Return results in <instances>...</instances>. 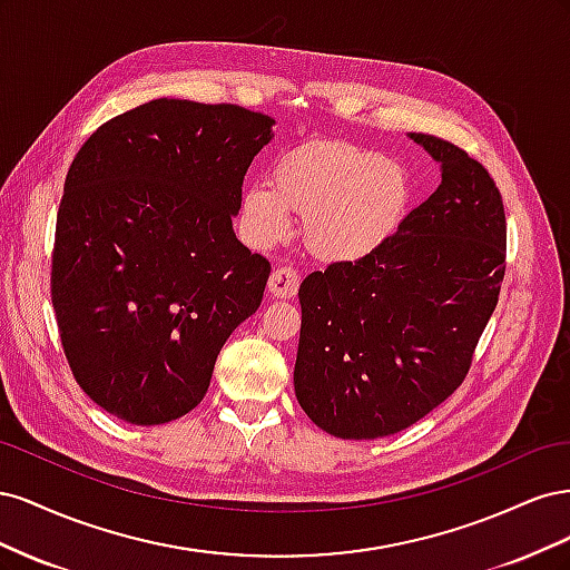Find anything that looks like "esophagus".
I'll return each instance as SVG.
<instances>
[{
    "label": "esophagus",
    "mask_w": 570,
    "mask_h": 570,
    "mask_svg": "<svg viewBox=\"0 0 570 570\" xmlns=\"http://www.w3.org/2000/svg\"><path fill=\"white\" fill-rule=\"evenodd\" d=\"M299 289V273L292 266H278L271 273L268 292L273 297H295Z\"/></svg>",
    "instance_id": "esophagus-1"
}]
</instances>
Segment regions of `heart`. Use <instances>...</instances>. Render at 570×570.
<instances>
[{
  "instance_id": "1",
  "label": "heart",
  "mask_w": 570,
  "mask_h": 570,
  "mask_svg": "<svg viewBox=\"0 0 570 570\" xmlns=\"http://www.w3.org/2000/svg\"><path fill=\"white\" fill-rule=\"evenodd\" d=\"M406 170L383 154L347 142H308L273 166V185L245 189L243 220L256 245L292 230V209L306 214V243L327 262H356L402 228L411 209Z\"/></svg>"
}]
</instances>
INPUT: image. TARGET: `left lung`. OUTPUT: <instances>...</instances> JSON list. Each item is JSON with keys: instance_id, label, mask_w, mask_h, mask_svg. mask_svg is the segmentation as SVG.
Returning a JSON list of instances; mask_svg holds the SVG:
<instances>
[{"instance_id": "8db88e82", "label": "left lung", "mask_w": 570, "mask_h": 570, "mask_svg": "<svg viewBox=\"0 0 570 570\" xmlns=\"http://www.w3.org/2000/svg\"><path fill=\"white\" fill-rule=\"evenodd\" d=\"M442 183L383 247L335 262L299 287L295 392L342 440L421 421L469 375L507 271V216L488 168L435 135L411 132Z\"/></svg>"}]
</instances>
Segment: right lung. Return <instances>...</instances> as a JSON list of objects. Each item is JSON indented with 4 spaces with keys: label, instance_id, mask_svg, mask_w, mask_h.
I'll list each match as a JSON object with an SVG mask.
<instances>
[{
    "label": "right lung",
    "instance_id": "add662e5",
    "mask_svg": "<svg viewBox=\"0 0 570 570\" xmlns=\"http://www.w3.org/2000/svg\"><path fill=\"white\" fill-rule=\"evenodd\" d=\"M275 120L154 99L99 126L68 168L51 304L82 392L135 425L193 411L216 356L264 297L268 258L233 233Z\"/></svg>",
    "mask_w": 570,
    "mask_h": 570
}]
</instances>
